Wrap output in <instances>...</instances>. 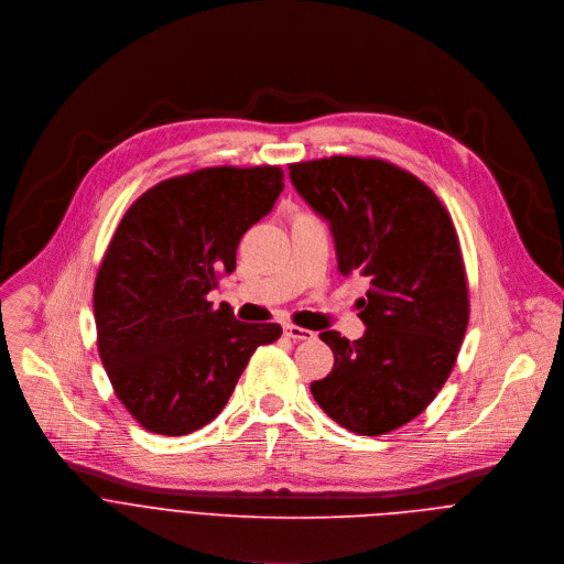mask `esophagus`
I'll use <instances>...</instances> for the list:
<instances>
[{"label": "esophagus", "mask_w": 564, "mask_h": 564, "mask_svg": "<svg viewBox=\"0 0 564 564\" xmlns=\"http://www.w3.org/2000/svg\"><path fill=\"white\" fill-rule=\"evenodd\" d=\"M284 335L291 337V340H311V337H315L313 330L295 326V324H284Z\"/></svg>", "instance_id": "34e87169"}]
</instances>
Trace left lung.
I'll return each instance as SVG.
<instances>
[{"label": "left lung", "mask_w": 564, "mask_h": 564, "mask_svg": "<svg viewBox=\"0 0 564 564\" xmlns=\"http://www.w3.org/2000/svg\"><path fill=\"white\" fill-rule=\"evenodd\" d=\"M289 169L295 191L328 221L337 271L369 284L358 300L360 340L319 333L335 362L311 393L340 426L389 433L437 395L469 324L454 221L426 184L382 160L335 155Z\"/></svg>", "instance_id": "1"}]
</instances>
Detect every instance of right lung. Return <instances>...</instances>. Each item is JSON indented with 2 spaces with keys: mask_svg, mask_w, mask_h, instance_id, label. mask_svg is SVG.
I'll list each match as a JSON object with an SVG mask.
<instances>
[{
  "mask_svg": "<svg viewBox=\"0 0 564 564\" xmlns=\"http://www.w3.org/2000/svg\"><path fill=\"white\" fill-rule=\"evenodd\" d=\"M282 177L280 166L202 169L155 184L122 217L93 308L108 380L144 429L186 435L215 420L253 351L282 335L206 300L236 271L238 245L271 213Z\"/></svg>",
  "mask_w": 564,
  "mask_h": 564,
  "instance_id": "1",
  "label": "right lung"
}]
</instances>
